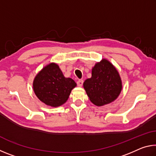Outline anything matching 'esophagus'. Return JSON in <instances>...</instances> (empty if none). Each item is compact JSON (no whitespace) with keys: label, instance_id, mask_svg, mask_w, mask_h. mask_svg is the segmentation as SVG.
<instances>
[{"label":"esophagus","instance_id":"esophagus-1","mask_svg":"<svg viewBox=\"0 0 156 156\" xmlns=\"http://www.w3.org/2000/svg\"><path fill=\"white\" fill-rule=\"evenodd\" d=\"M83 84V80H78L77 81V84H78V87H82Z\"/></svg>","mask_w":156,"mask_h":156}]
</instances>
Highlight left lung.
Returning a JSON list of instances; mask_svg holds the SVG:
<instances>
[{
	"label": "left lung",
	"mask_w": 156,
	"mask_h": 156,
	"mask_svg": "<svg viewBox=\"0 0 156 156\" xmlns=\"http://www.w3.org/2000/svg\"><path fill=\"white\" fill-rule=\"evenodd\" d=\"M83 87L92 103L101 107L117 99L122 83L114 65L103 58L92 68L91 77L84 82Z\"/></svg>",
	"instance_id": "8db88e82"
}]
</instances>
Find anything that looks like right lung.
<instances>
[{
    "label": "right lung",
    "mask_w": 156,
    "mask_h": 156,
    "mask_svg": "<svg viewBox=\"0 0 156 156\" xmlns=\"http://www.w3.org/2000/svg\"><path fill=\"white\" fill-rule=\"evenodd\" d=\"M76 83L65 78L55 62L46 65L35 76L33 89L37 98L48 106L58 107L65 103Z\"/></svg>",
    "instance_id": "right-lung-1"
}]
</instances>
